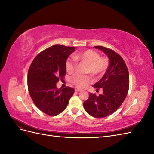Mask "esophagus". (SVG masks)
Here are the masks:
<instances>
[{"label":"esophagus","mask_w":154,"mask_h":154,"mask_svg":"<svg viewBox=\"0 0 154 154\" xmlns=\"http://www.w3.org/2000/svg\"><path fill=\"white\" fill-rule=\"evenodd\" d=\"M82 91V88H78V87H76V88H75V91H76V92H79V91Z\"/></svg>","instance_id":"1"}]
</instances>
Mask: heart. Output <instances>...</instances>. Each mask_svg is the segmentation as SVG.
Instances as JSON below:
<instances>
[{
	"instance_id": "b5f03b06",
	"label": "heart",
	"mask_w": 154,
	"mask_h": 154,
	"mask_svg": "<svg viewBox=\"0 0 154 154\" xmlns=\"http://www.w3.org/2000/svg\"><path fill=\"white\" fill-rule=\"evenodd\" d=\"M77 60H82L88 63L87 72H91L94 75L103 74L108 67V61L104 57H100L99 54L92 49L85 50L74 55ZM74 58L67 59L66 68L69 73H73L76 68V60ZM92 78L88 75L78 74L71 78V82L77 87H85L92 82Z\"/></svg>"
}]
</instances>
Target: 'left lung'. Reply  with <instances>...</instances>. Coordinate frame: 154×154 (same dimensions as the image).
I'll return each mask as SVG.
<instances>
[{"label": "left lung", "mask_w": 154, "mask_h": 154, "mask_svg": "<svg viewBox=\"0 0 154 154\" xmlns=\"http://www.w3.org/2000/svg\"><path fill=\"white\" fill-rule=\"evenodd\" d=\"M108 57L109 67L103 76L94 87L103 89V94L97 96L90 93L83 103L87 112L96 118H105L117 110L127 95L129 88V74L127 66L121 56L113 50L103 46H95Z\"/></svg>", "instance_id": "left-lung-1"}]
</instances>
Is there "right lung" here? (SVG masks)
Wrapping results in <instances>:
<instances>
[{"label": "right lung", "instance_id": "add662e5", "mask_svg": "<svg viewBox=\"0 0 154 154\" xmlns=\"http://www.w3.org/2000/svg\"><path fill=\"white\" fill-rule=\"evenodd\" d=\"M74 47L54 45L39 53L32 62L27 74V86L34 103L44 113L57 116L67 108L73 88H58L57 83L66 74V63Z\"/></svg>", "mask_w": 154, "mask_h": 154}]
</instances>
